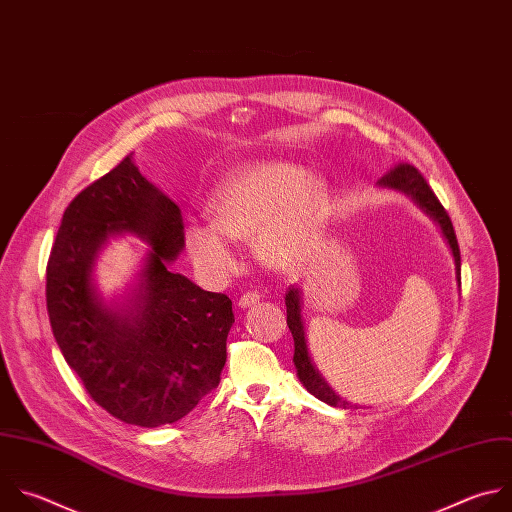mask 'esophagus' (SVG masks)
Instances as JSON below:
<instances>
[{
    "mask_svg": "<svg viewBox=\"0 0 512 512\" xmlns=\"http://www.w3.org/2000/svg\"><path fill=\"white\" fill-rule=\"evenodd\" d=\"M259 293H255V291H247V293H243L241 297H239V301H237V305L241 307V309H247V307H251V305H255V303H259Z\"/></svg>",
    "mask_w": 512,
    "mask_h": 512,
    "instance_id": "34e87169",
    "label": "esophagus"
}]
</instances>
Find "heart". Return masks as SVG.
I'll return each instance as SVG.
<instances>
[{
    "label": "heart",
    "instance_id": "b5f03b06",
    "mask_svg": "<svg viewBox=\"0 0 512 512\" xmlns=\"http://www.w3.org/2000/svg\"><path fill=\"white\" fill-rule=\"evenodd\" d=\"M211 217L213 221L185 227L187 251L207 279L223 281L237 269L235 241L243 239H253L257 255L269 267L295 271L319 245L327 189L299 164H253L215 189Z\"/></svg>",
    "mask_w": 512,
    "mask_h": 512
}]
</instances>
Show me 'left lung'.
<instances>
[{
    "instance_id": "obj_1",
    "label": "left lung",
    "mask_w": 512,
    "mask_h": 512,
    "mask_svg": "<svg viewBox=\"0 0 512 512\" xmlns=\"http://www.w3.org/2000/svg\"><path fill=\"white\" fill-rule=\"evenodd\" d=\"M378 187L382 189H392L398 193L408 195L428 217H432V221L440 227L452 257H454V271H456V281L460 285V249H458V241H456V233L452 227V221L448 217V213L444 211V207L440 205V201L436 199V195L432 193V189L428 187V183L424 181V177L418 173V168H414L412 164H398L396 168H392L388 175H384L378 181ZM285 305H287V325L289 331L293 335L295 342V354H293V364L297 370V378L299 382L307 388V392H311L317 400L333 406V408H352V404L344 398H339L331 386L323 380V376L319 374V370L313 366V360L309 356V348H307V337H305V327H303V315H301V307H303V299H301V289L299 287H289L287 295H285Z\"/></svg>"
}]
</instances>
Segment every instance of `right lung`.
<instances>
[{
  "label": "right lung",
  "mask_w": 512,
  "mask_h": 512,
  "mask_svg": "<svg viewBox=\"0 0 512 512\" xmlns=\"http://www.w3.org/2000/svg\"><path fill=\"white\" fill-rule=\"evenodd\" d=\"M183 229L181 209L128 154L68 205L48 261V315L62 356L98 406L142 428L185 418L219 386L227 362L231 299L170 269ZM126 232L149 251L123 297L106 302L95 261Z\"/></svg>",
  "instance_id": "1"
}]
</instances>
